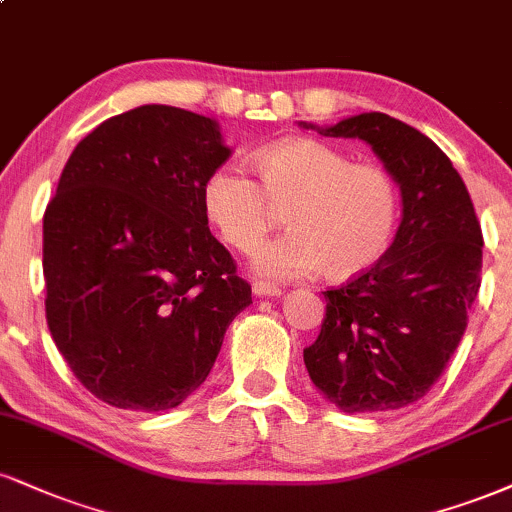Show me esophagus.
Returning a JSON list of instances; mask_svg holds the SVG:
<instances>
[{"mask_svg": "<svg viewBox=\"0 0 512 512\" xmlns=\"http://www.w3.org/2000/svg\"><path fill=\"white\" fill-rule=\"evenodd\" d=\"M252 293H255L257 298H279L281 288L274 286V283L255 281V283H252Z\"/></svg>", "mask_w": 512, "mask_h": 512, "instance_id": "esophagus-1", "label": "esophagus"}]
</instances>
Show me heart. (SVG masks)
Segmentation results:
<instances>
[{
	"label": "heart",
	"mask_w": 512,
	"mask_h": 512,
	"mask_svg": "<svg viewBox=\"0 0 512 512\" xmlns=\"http://www.w3.org/2000/svg\"><path fill=\"white\" fill-rule=\"evenodd\" d=\"M255 169L260 183L233 164L214 169L202 186V212L229 248L252 252L286 209L293 231L255 252L257 276L303 279L324 267L329 279L348 281L389 252L400 193L386 169L350 162L312 138L264 147Z\"/></svg>",
	"instance_id": "1"
}]
</instances>
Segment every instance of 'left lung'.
I'll use <instances>...</instances> for the list:
<instances>
[{"label": "left lung", "instance_id": "left-lung-1", "mask_svg": "<svg viewBox=\"0 0 512 512\" xmlns=\"http://www.w3.org/2000/svg\"><path fill=\"white\" fill-rule=\"evenodd\" d=\"M300 126L365 140L403 202L389 252L324 293L326 317L303 350L305 367L319 393L350 415L405 408L441 377L477 300L484 240L470 193L439 145L389 114Z\"/></svg>", "mask_w": 512, "mask_h": 512}]
</instances>
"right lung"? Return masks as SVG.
Instances as JSON below:
<instances>
[{"instance_id":"right-lung-1","label":"right lung","mask_w":512,"mask_h":512,"mask_svg":"<svg viewBox=\"0 0 512 512\" xmlns=\"http://www.w3.org/2000/svg\"><path fill=\"white\" fill-rule=\"evenodd\" d=\"M231 157L219 123L143 104L85 135L42 219L45 310L80 384L121 410L181 405L252 303L202 186Z\"/></svg>"}]
</instances>
